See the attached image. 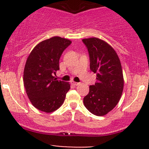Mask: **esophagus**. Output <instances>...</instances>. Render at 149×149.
Returning <instances> with one entry per match:
<instances>
[{"instance_id":"esophagus-1","label":"esophagus","mask_w":149,"mask_h":149,"mask_svg":"<svg viewBox=\"0 0 149 149\" xmlns=\"http://www.w3.org/2000/svg\"><path fill=\"white\" fill-rule=\"evenodd\" d=\"M72 84H73V85H74V86H78V85H79V84H80V83H78V82L73 81V82H72Z\"/></svg>"}]
</instances>
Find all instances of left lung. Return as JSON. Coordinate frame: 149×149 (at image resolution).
<instances>
[{"mask_svg": "<svg viewBox=\"0 0 149 149\" xmlns=\"http://www.w3.org/2000/svg\"><path fill=\"white\" fill-rule=\"evenodd\" d=\"M88 51L90 69L97 74V82L90 86L84 104L97 116L107 115L118 104L123 91L124 79L118 54L108 43L96 37L84 39Z\"/></svg>", "mask_w": 149, "mask_h": 149, "instance_id": "left-lung-1", "label": "left lung"}]
</instances>
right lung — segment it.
I'll return each mask as SVG.
<instances>
[{
  "label": "right lung",
  "instance_id": "obj_1",
  "mask_svg": "<svg viewBox=\"0 0 149 149\" xmlns=\"http://www.w3.org/2000/svg\"><path fill=\"white\" fill-rule=\"evenodd\" d=\"M71 41L53 37L34 47L25 64L24 86L33 106L42 112H54L65 100L70 89L69 83L58 81L54 76L60 69L59 60Z\"/></svg>",
  "mask_w": 149,
  "mask_h": 149
}]
</instances>
